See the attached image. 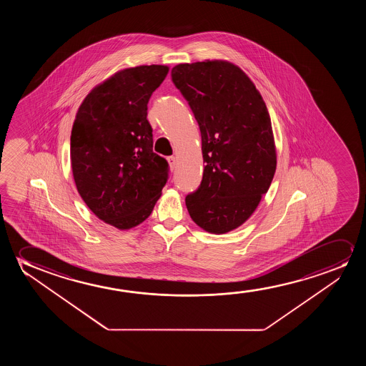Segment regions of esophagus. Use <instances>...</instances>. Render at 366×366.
Here are the masks:
<instances>
[{
	"mask_svg": "<svg viewBox=\"0 0 366 366\" xmlns=\"http://www.w3.org/2000/svg\"><path fill=\"white\" fill-rule=\"evenodd\" d=\"M167 161H169V164H170L171 170H174L176 167V164H177L175 156H170V157L167 159Z\"/></svg>",
	"mask_w": 366,
	"mask_h": 366,
	"instance_id": "1",
	"label": "esophagus"
}]
</instances>
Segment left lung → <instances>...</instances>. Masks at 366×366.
Listing matches in <instances>:
<instances>
[{"label":"left lung","mask_w":366,"mask_h":366,"mask_svg":"<svg viewBox=\"0 0 366 366\" xmlns=\"http://www.w3.org/2000/svg\"><path fill=\"white\" fill-rule=\"evenodd\" d=\"M171 77L199 124L205 162L186 207L201 229L225 234L252 215L275 175L269 111L254 82L227 61L180 64Z\"/></svg>","instance_id":"8db88e82"}]
</instances>
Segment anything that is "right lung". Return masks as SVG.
Listing matches in <instances>:
<instances>
[{
    "label": "right lung",
    "mask_w": 366,
    "mask_h": 366,
    "mask_svg": "<svg viewBox=\"0 0 366 366\" xmlns=\"http://www.w3.org/2000/svg\"><path fill=\"white\" fill-rule=\"evenodd\" d=\"M169 67L137 66L96 86L76 114L71 166L82 200L120 230L145 221L169 179L167 161L152 151L147 104Z\"/></svg>",
    "instance_id": "right-lung-1"
}]
</instances>
